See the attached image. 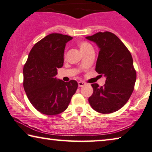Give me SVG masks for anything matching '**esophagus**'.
I'll use <instances>...</instances> for the list:
<instances>
[{"label": "esophagus", "mask_w": 152, "mask_h": 152, "mask_svg": "<svg viewBox=\"0 0 152 152\" xmlns=\"http://www.w3.org/2000/svg\"><path fill=\"white\" fill-rule=\"evenodd\" d=\"M86 83L84 81H79L78 82V86L79 87H82L83 86H85Z\"/></svg>", "instance_id": "obj_1"}]
</instances>
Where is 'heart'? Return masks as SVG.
<instances>
[{"instance_id": "1", "label": "heart", "mask_w": 152, "mask_h": 152, "mask_svg": "<svg viewBox=\"0 0 152 152\" xmlns=\"http://www.w3.org/2000/svg\"><path fill=\"white\" fill-rule=\"evenodd\" d=\"M79 47H80V50H81V52L83 53V54L89 51V50H93V48H92L91 44L86 41L80 42L79 43Z\"/></svg>"}]
</instances>
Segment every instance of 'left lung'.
Instances as JSON below:
<instances>
[{
    "mask_svg": "<svg viewBox=\"0 0 152 152\" xmlns=\"http://www.w3.org/2000/svg\"><path fill=\"white\" fill-rule=\"evenodd\" d=\"M99 47L95 71L106 77L105 83H92L93 93L88 99L94 110L102 114L113 113L127 102L134 88L136 72L132 55L115 34L99 32L86 37Z\"/></svg>",
    "mask_w": 152,
    "mask_h": 152,
    "instance_id": "8db88e82",
    "label": "left lung"
}]
</instances>
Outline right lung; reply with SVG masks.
<instances>
[{"instance_id": "right-lung-1", "label": "right lung", "mask_w": 152, "mask_h": 152, "mask_svg": "<svg viewBox=\"0 0 152 152\" xmlns=\"http://www.w3.org/2000/svg\"><path fill=\"white\" fill-rule=\"evenodd\" d=\"M71 36L51 34L31 50L23 68V86L31 103L39 113L56 115L69 106L77 89L75 80L65 82L54 77L62 67L66 43Z\"/></svg>"}]
</instances>
